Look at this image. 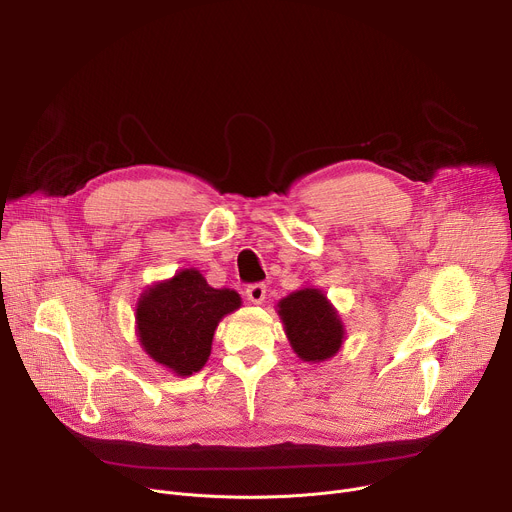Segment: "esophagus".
I'll return each mask as SVG.
<instances>
[{"mask_svg": "<svg viewBox=\"0 0 512 512\" xmlns=\"http://www.w3.org/2000/svg\"><path fill=\"white\" fill-rule=\"evenodd\" d=\"M265 292H267L265 284H251L245 294H247V298H249L253 304H261V302L265 300Z\"/></svg>", "mask_w": 512, "mask_h": 512, "instance_id": "1", "label": "esophagus"}]
</instances>
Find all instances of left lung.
<instances>
[{
	"mask_svg": "<svg viewBox=\"0 0 512 512\" xmlns=\"http://www.w3.org/2000/svg\"><path fill=\"white\" fill-rule=\"evenodd\" d=\"M276 311L294 354L302 362L319 364L342 350L346 327L323 290L315 286L294 290L278 302Z\"/></svg>",
	"mask_w": 512,
	"mask_h": 512,
	"instance_id": "left-lung-1",
	"label": "left lung"
}]
</instances>
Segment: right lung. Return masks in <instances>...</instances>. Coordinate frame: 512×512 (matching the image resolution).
<instances>
[{
	"instance_id": "obj_1",
	"label": "right lung",
	"mask_w": 512,
	"mask_h": 512,
	"mask_svg": "<svg viewBox=\"0 0 512 512\" xmlns=\"http://www.w3.org/2000/svg\"><path fill=\"white\" fill-rule=\"evenodd\" d=\"M241 294L212 288L199 269H181L148 286L135 304V333L142 350L175 377L206 366L218 323L241 309Z\"/></svg>"
}]
</instances>
